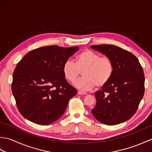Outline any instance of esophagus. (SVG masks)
<instances>
[{"instance_id": "1", "label": "esophagus", "mask_w": 152, "mask_h": 152, "mask_svg": "<svg viewBox=\"0 0 152 152\" xmlns=\"http://www.w3.org/2000/svg\"><path fill=\"white\" fill-rule=\"evenodd\" d=\"M78 95H87V93L83 92V91H78Z\"/></svg>"}]
</instances>
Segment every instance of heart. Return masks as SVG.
Returning a JSON list of instances; mask_svg holds the SVG:
<instances>
[{"label": "heart", "instance_id": "heart-1", "mask_svg": "<svg viewBox=\"0 0 152 152\" xmlns=\"http://www.w3.org/2000/svg\"><path fill=\"white\" fill-rule=\"evenodd\" d=\"M113 64L107 56H101L90 50H86L76 56V63L68 59L64 63L63 72L64 78L74 83L83 71V77L76 83V86L83 91H88L95 86H104L113 74Z\"/></svg>", "mask_w": 152, "mask_h": 152}]
</instances>
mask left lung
Returning <instances> with one entry per match:
<instances>
[{
  "label": "left lung",
  "instance_id": "obj_1",
  "mask_svg": "<svg viewBox=\"0 0 152 152\" xmlns=\"http://www.w3.org/2000/svg\"><path fill=\"white\" fill-rule=\"evenodd\" d=\"M91 48L108 57L113 64L110 81L95 96L93 115L102 124L117 125L129 119L137 112L144 93L142 67L133 53L114 45Z\"/></svg>",
  "mask_w": 152,
  "mask_h": 152
}]
</instances>
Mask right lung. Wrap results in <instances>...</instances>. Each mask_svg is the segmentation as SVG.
Masks as SVG:
<instances>
[{
    "mask_svg": "<svg viewBox=\"0 0 152 152\" xmlns=\"http://www.w3.org/2000/svg\"><path fill=\"white\" fill-rule=\"evenodd\" d=\"M79 48L41 47L27 53L13 73L12 91L23 117L39 125L60 118L77 90L64 78L63 66Z\"/></svg>",
    "mask_w": 152,
    "mask_h": 152,
    "instance_id": "add662e5",
    "label": "right lung"
}]
</instances>
